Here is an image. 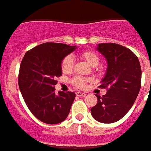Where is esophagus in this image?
<instances>
[{
  "label": "esophagus",
  "instance_id": "esophagus-1",
  "mask_svg": "<svg viewBox=\"0 0 151 151\" xmlns=\"http://www.w3.org/2000/svg\"><path fill=\"white\" fill-rule=\"evenodd\" d=\"M76 94L77 96H86V94H85L84 92H76Z\"/></svg>",
  "mask_w": 151,
  "mask_h": 151
}]
</instances>
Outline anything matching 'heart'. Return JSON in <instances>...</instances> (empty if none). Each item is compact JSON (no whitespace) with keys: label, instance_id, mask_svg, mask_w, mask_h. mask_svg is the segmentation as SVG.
Instances as JSON below:
<instances>
[{"label":"heart","instance_id":"heart-1","mask_svg":"<svg viewBox=\"0 0 151 151\" xmlns=\"http://www.w3.org/2000/svg\"><path fill=\"white\" fill-rule=\"evenodd\" d=\"M80 56L85 59L87 62L89 64L92 66V67H96L98 64L100 62V57L99 55L92 50H83L80 53ZM73 65H74V59L71 55L65 56L63 59L62 63H61V67H62V70L63 72H69L72 70L73 68ZM88 79L83 78V77L80 76H76L75 78L72 79L71 80V83L76 88H83L86 85L87 82H88Z\"/></svg>","mask_w":151,"mask_h":151}]
</instances>
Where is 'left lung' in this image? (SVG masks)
I'll return each mask as SVG.
<instances>
[{
    "label": "left lung",
    "mask_w": 151,
    "mask_h": 151,
    "mask_svg": "<svg viewBox=\"0 0 151 151\" xmlns=\"http://www.w3.org/2000/svg\"><path fill=\"white\" fill-rule=\"evenodd\" d=\"M96 49L105 57L108 68L100 88H107L91 109L93 118L105 124L113 123L131 109L141 88L142 70L136 55L116 43H100Z\"/></svg>",
    "instance_id": "left-lung-1"
}]
</instances>
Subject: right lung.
Instances as JSON below:
<instances>
[{"instance_id": "1", "label": "right lung", "mask_w": 151, "mask_h": 151, "mask_svg": "<svg viewBox=\"0 0 151 151\" xmlns=\"http://www.w3.org/2000/svg\"><path fill=\"white\" fill-rule=\"evenodd\" d=\"M76 46L46 42L28 50L20 65L18 85L33 115L47 124H58L68 117L75 92H55L56 77L62 76L63 59Z\"/></svg>"}]
</instances>
